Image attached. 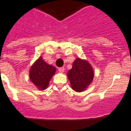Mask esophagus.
Returning <instances> with one entry per match:
<instances>
[{
	"label": "esophagus",
	"instance_id": "esophagus-1",
	"mask_svg": "<svg viewBox=\"0 0 131 131\" xmlns=\"http://www.w3.org/2000/svg\"><path fill=\"white\" fill-rule=\"evenodd\" d=\"M58 71H59L60 73H63L64 71V67H62L58 68Z\"/></svg>",
	"mask_w": 131,
	"mask_h": 131
}]
</instances>
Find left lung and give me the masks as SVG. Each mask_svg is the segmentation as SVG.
Instances as JSON below:
<instances>
[{"instance_id": "1", "label": "left lung", "mask_w": 131, "mask_h": 131, "mask_svg": "<svg viewBox=\"0 0 131 131\" xmlns=\"http://www.w3.org/2000/svg\"><path fill=\"white\" fill-rule=\"evenodd\" d=\"M67 75L73 90L82 92L93 80L94 72L87 61L77 58L73 64L71 69L68 71Z\"/></svg>"}]
</instances>
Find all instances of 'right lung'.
<instances>
[{
    "instance_id": "1",
    "label": "right lung",
    "mask_w": 131,
    "mask_h": 131,
    "mask_svg": "<svg viewBox=\"0 0 131 131\" xmlns=\"http://www.w3.org/2000/svg\"><path fill=\"white\" fill-rule=\"evenodd\" d=\"M55 72L56 68L46 63L41 57L32 66L30 79L39 89L45 90Z\"/></svg>"
}]
</instances>
